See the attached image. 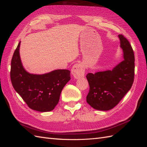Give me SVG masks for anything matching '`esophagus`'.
Instances as JSON below:
<instances>
[{
    "instance_id": "esophagus-1",
    "label": "esophagus",
    "mask_w": 147,
    "mask_h": 147,
    "mask_svg": "<svg viewBox=\"0 0 147 147\" xmlns=\"http://www.w3.org/2000/svg\"><path fill=\"white\" fill-rule=\"evenodd\" d=\"M71 71L75 78L82 77L84 76L85 66L82 63H76L73 66Z\"/></svg>"
}]
</instances>
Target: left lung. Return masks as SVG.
Returning <instances> with one entry per match:
<instances>
[{"label":"left lung","instance_id":"left-lung-1","mask_svg":"<svg viewBox=\"0 0 147 147\" xmlns=\"http://www.w3.org/2000/svg\"><path fill=\"white\" fill-rule=\"evenodd\" d=\"M118 36L124 60L111 71L88 73L86 76L90 87L86 100L95 110L107 111L114 108L133 84L135 74L134 50L123 34Z\"/></svg>","mask_w":147,"mask_h":147}]
</instances>
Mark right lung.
Segmentation results:
<instances>
[{
    "mask_svg": "<svg viewBox=\"0 0 147 147\" xmlns=\"http://www.w3.org/2000/svg\"><path fill=\"white\" fill-rule=\"evenodd\" d=\"M19 42L11 58L10 79L14 89L27 105L40 112L53 110L62 89L71 79L70 71L57 69L47 74H29L22 66Z\"/></svg>",
    "mask_w": 147,
    "mask_h": 147,
    "instance_id": "obj_1",
    "label": "right lung"
}]
</instances>
